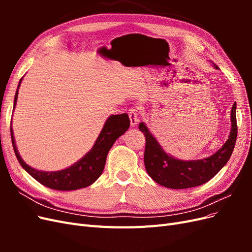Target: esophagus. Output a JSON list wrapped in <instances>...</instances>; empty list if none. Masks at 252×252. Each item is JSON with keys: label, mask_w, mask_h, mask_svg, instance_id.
<instances>
[{"label": "esophagus", "mask_w": 252, "mask_h": 252, "mask_svg": "<svg viewBox=\"0 0 252 252\" xmlns=\"http://www.w3.org/2000/svg\"><path fill=\"white\" fill-rule=\"evenodd\" d=\"M128 114H129V119H130V125L134 127L139 123V112L136 109H130Z\"/></svg>", "instance_id": "obj_1"}]
</instances>
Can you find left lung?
Masks as SVG:
<instances>
[{
	"label": "left lung",
	"instance_id": "8db88e82",
	"mask_svg": "<svg viewBox=\"0 0 252 252\" xmlns=\"http://www.w3.org/2000/svg\"><path fill=\"white\" fill-rule=\"evenodd\" d=\"M216 69L220 68L213 64ZM236 104L234 103L231 113V129L228 140L212 156L201 158L184 161L166 154L155 135L150 132L145 123L139 124V129L146 139L144 164L150 178L161 186L171 189H186L205 184L223 168L229 161L238 135L236 126Z\"/></svg>",
	"mask_w": 252,
	"mask_h": 252
}]
</instances>
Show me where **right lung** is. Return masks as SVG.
<instances>
[{
	"label": "right lung",
	"instance_id": "obj_1",
	"mask_svg": "<svg viewBox=\"0 0 252 252\" xmlns=\"http://www.w3.org/2000/svg\"><path fill=\"white\" fill-rule=\"evenodd\" d=\"M22 80L23 78L19 82L17 93L16 95H14L13 110L17 105L19 88ZM129 126H130V121H129L127 113L111 114L106 120L102 131L98 134L93 148L82 158H80L77 163H74L70 167H68V168L58 171L37 170L27 165L23 161V158L19 154L11 126L10 133L14 154H16L18 161L23 168L44 186L55 190H62V191H67L68 190L69 191V190H77L90 186L100 178V175L104 170L108 151L117 139L127 131Z\"/></svg>",
	"mask_w": 252,
	"mask_h": 252
}]
</instances>
